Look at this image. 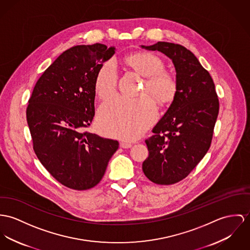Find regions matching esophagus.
I'll return each mask as SVG.
<instances>
[{
	"instance_id": "obj_1",
	"label": "esophagus",
	"mask_w": 250,
	"mask_h": 250,
	"mask_svg": "<svg viewBox=\"0 0 250 250\" xmlns=\"http://www.w3.org/2000/svg\"><path fill=\"white\" fill-rule=\"evenodd\" d=\"M121 146L123 148H129L132 146V144L131 143H128V142H122L121 143Z\"/></svg>"
}]
</instances>
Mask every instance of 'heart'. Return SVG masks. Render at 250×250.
Instances as JSON below:
<instances>
[{"mask_svg": "<svg viewBox=\"0 0 250 250\" xmlns=\"http://www.w3.org/2000/svg\"><path fill=\"white\" fill-rule=\"evenodd\" d=\"M127 62L141 75L147 77L143 95H151L161 103L168 102L175 95L177 84L171 75L165 72L164 62L152 53L140 52L127 58ZM118 82V71L113 60L104 62L95 79L98 95L104 99L114 93ZM158 116L153 99L112 97L100 107L98 126L108 136L133 140L143 134Z\"/></svg>", "mask_w": 250, "mask_h": 250, "instance_id": "obj_1", "label": "heart"}]
</instances>
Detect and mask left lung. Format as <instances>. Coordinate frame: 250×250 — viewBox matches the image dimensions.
Segmentation results:
<instances>
[{"label":"left lung","instance_id":"8db88e82","mask_svg":"<svg viewBox=\"0 0 250 250\" xmlns=\"http://www.w3.org/2000/svg\"><path fill=\"white\" fill-rule=\"evenodd\" d=\"M141 46L170 58L176 70L173 102L146 140L149 155L143 163L151 182L172 185L191 172L209 149L219 99L210 74L190 50L167 42Z\"/></svg>","mask_w":250,"mask_h":250}]
</instances>
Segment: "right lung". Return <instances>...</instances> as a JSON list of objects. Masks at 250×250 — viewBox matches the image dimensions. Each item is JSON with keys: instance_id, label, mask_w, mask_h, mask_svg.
Returning a JSON list of instances; mask_svg holds the SVG:
<instances>
[{"instance_id": "add662e5", "label": "right lung", "mask_w": 250, "mask_h": 250, "mask_svg": "<svg viewBox=\"0 0 250 250\" xmlns=\"http://www.w3.org/2000/svg\"><path fill=\"white\" fill-rule=\"evenodd\" d=\"M115 47L94 43L64 52L40 77L28 100L26 121L40 162L59 183L75 190L95 187L115 140L83 131L95 115V79Z\"/></svg>"}]
</instances>
